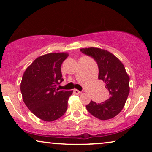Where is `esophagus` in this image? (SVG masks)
Listing matches in <instances>:
<instances>
[{"instance_id": "obj_1", "label": "esophagus", "mask_w": 152, "mask_h": 152, "mask_svg": "<svg viewBox=\"0 0 152 152\" xmlns=\"http://www.w3.org/2000/svg\"><path fill=\"white\" fill-rule=\"evenodd\" d=\"M74 94H80L81 93L80 91L78 90V89H74Z\"/></svg>"}]
</instances>
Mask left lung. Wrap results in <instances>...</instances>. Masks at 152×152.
Segmentation results:
<instances>
[{
    "label": "left lung",
    "instance_id": "8db88e82",
    "mask_svg": "<svg viewBox=\"0 0 152 152\" xmlns=\"http://www.w3.org/2000/svg\"><path fill=\"white\" fill-rule=\"evenodd\" d=\"M97 62L98 79L105 83L110 98L101 103L91 101L86 105L88 112L96 118L105 121L117 116L123 110L129 94V77L123 64L107 50L98 48L80 49Z\"/></svg>",
    "mask_w": 152,
    "mask_h": 152
}]
</instances>
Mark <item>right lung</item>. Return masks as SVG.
Returning a JSON list of instances; mask_svg holds the SVG:
<instances>
[{
	"instance_id": "obj_1",
	"label": "right lung",
	"mask_w": 152,
	"mask_h": 152,
	"mask_svg": "<svg viewBox=\"0 0 152 152\" xmlns=\"http://www.w3.org/2000/svg\"><path fill=\"white\" fill-rule=\"evenodd\" d=\"M69 54L50 53L34 60L23 75L20 91L25 104L36 117L46 122L58 119L66 112L73 91H58L64 80L61 66Z\"/></svg>"
}]
</instances>
